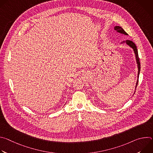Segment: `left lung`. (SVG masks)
<instances>
[{"label":"left lung","instance_id":"1","mask_svg":"<svg viewBox=\"0 0 153 153\" xmlns=\"http://www.w3.org/2000/svg\"><path fill=\"white\" fill-rule=\"evenodd\" d=\"M114 30H116L117 32L119 33H122L123 34H125V35H128V34L124 31V30L120 27H119V26H117V27H114ZM126 44L128 45L129 47H131L132 48H133L134 50V53L136 54V61H137V66H138V77L139 76V73H140V60H139V55H138V51H137V47L136 46L135 43L132 42L131 40H126ZM138 81L139 80H137V83H136V87H137V84H138Z\"/></svg>","mask_w":153,"mask_h":153}]
</instances>
